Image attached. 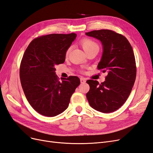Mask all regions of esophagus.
<instances>
[{
  "mask_svg": "<svg viewBox=\"0 0 153 153\" xmlns=\"http://www.w3.org/2000/svg\"><path fill=\"white\" fill-rule=\"evenodd\" d=\"M80 82L82 83V84H84V83L86 82V80H85V78H80Z\"/></svg>",
  "mask_w": 153,
  "mask_h": 153,
  "instance_id": "1",
  "label": "esophagus"
}]
</instances>
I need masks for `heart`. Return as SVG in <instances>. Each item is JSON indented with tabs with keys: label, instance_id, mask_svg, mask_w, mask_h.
<instances>
[{
	"label": "heart",
	"instance_id": "heart-1",
	"mask_svg": "<svg viewBox=\"0 0 153 153\" xmlns=\"http://www.w3.org/2000/svg\"><path fill=\"white\" fill-rule=\"evenodd\" d=\"M81 46L82 48L84 49V50L85 52V53L88 51H89L92 49H98L99 50V47L98 44L96 43H95L94 41H92L91 39H83L81 41ZM69 50L70 49H68V50L67 51V54H68L69 52Z\"/></svg>",
	"mask_w": 153,
	"mask_h": 153
}]
</instances>
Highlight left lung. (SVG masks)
<instances>
[{
    "instance_id": "8db88e82",
    "label": "left lung",
    "mask_w": 153,
    "mask_h": 153,
    "mask_svg": "<svg viewBox=\"0 0 153 153\" xmlns=\"http://www.w3.org/2000/svg\"><path fill=\"white\" fill-rule=\"evenodd\" d=\"M85 34L101 41L103 53L98 68L108 73L100 84L96 80L87 81L90 86L87 99L96 110L113 112L125 103L135 81L136 63L132 47L124 36L110 30H93Z\"/></svg>"
}]
</instances>
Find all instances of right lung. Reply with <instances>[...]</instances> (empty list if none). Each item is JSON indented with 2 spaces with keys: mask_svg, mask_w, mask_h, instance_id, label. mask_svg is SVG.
<instances>
[{
  "mask_svg": "<svg viewBox=\"0 0 153 153\" xmlns=\"http://www.w3.org/2000/svg\"><path fill=\"white\" fill-rule=\"evenodd\" d=\"M76 34H51L32 40L23 56L20 78L27 101L36 112L47 117L62 113L68 107L79 78H61L55 66L65 61L66 53Z\"/></svg>",
  "mask_w": 153,
  "mask_h": 153,
  "instance_id": "add662e5",
  "label": "right lung"
}]
</instances>
